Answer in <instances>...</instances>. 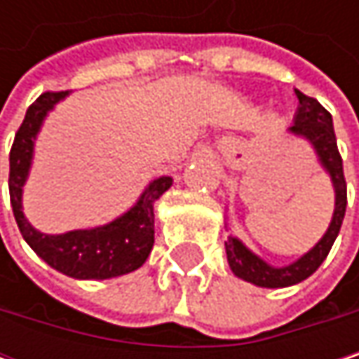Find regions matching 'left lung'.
<instances>
[{
  "label": "left lung",
  "instance_id": "left-lung-1",
  "mask_svg": "<svg viewBox=\"0 0 359 359\" xmlns=\"http://www.w3.org/2000/svg\"><path fill=\"white\" fill-rule=\"evenodd\" d=\"M295 95L299 100V108H297L295 122L289 130L306 137L314 145V149L320 158V164L330 175L332 187H334V214H332L326 235L316 243V248L308 251L306 255H302L297 262L283 266V268H274V266L266 264L235 237H229V241H224L231 270L239 278L253 283L257 287H268V289L297 285L318 270V266L326 259L328 251L341 231L345 208H347V184H345V175H343V160H341L334 128H332V118L318 104V100L308 97L302 91H295Z\"/></svg>",
  "mask_w": 359,
  "mask_h": 359
}]
</instances>
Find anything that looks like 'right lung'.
I'll use <instances>...</instances> for the list:
<instances>
[{"mask_svg": "<svg viewBox=\"0 0 359 359\" xmlns=\"http://www.w3.org/2000/svg\"><path fill=\"white\" fill-rule=\"evenodd\" d=\"M68 91H45L35 104L27 109V116L16 130L10 149V201L14 210L16 224L25 241L33 248L41 259L51 268L72 276V278H93L104 280L111 276L128 274L143 266L154 248V203L164 191L170 189L172 179H156L141 195L135 208L124 216L116 218L106 226L70 231L64 235H43L35 231L22 214V184L27 180L33 143L41 128L43 118Z\"/></svg>", "mask_w": 359, "mask_h": 359, "instance_id": "1", "label": "right lung"}]
</instances>
